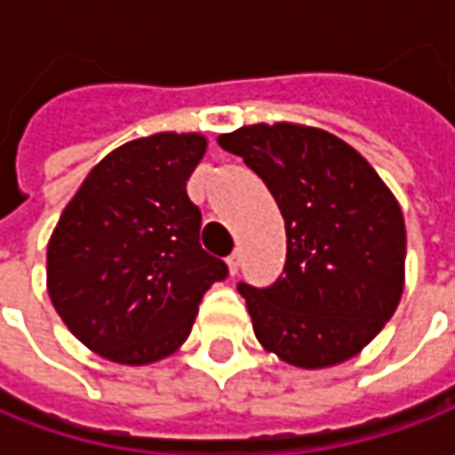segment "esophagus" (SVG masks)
<instances>
[{
  "label": "esophagus",
  "mask_w": 455,
  "mask_h": 455,
  "mask_svg": "<svg viewBox=\"0 0 455 455\" xmlns=\"http://www.w3.org/2000/svg\"><path fill=\"white\" fill-rule=\"evenodd\" d=\"M225 263H228V271H230V275H235L237 268H240V253L233 251V253L225 258Z\"/></svg>",
  "instance_id": "1"
}]
</instances>
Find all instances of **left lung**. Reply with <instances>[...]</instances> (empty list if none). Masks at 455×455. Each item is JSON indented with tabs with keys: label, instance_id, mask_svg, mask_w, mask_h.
Masks as SVG:
<instances>
[{
	"label": "left lung",
	"instance_id": "obj_1",
	"mask_svg": "<svg viewBox=\"0 0 455 455\" xmlns=\"http://www.w3.org/2000/svg\"><path fill=\"white\" fill-rule=\"evenodd\" d=\"M218 144L266 182L286 222V266L268 289L240 283L258 341L322 370L390 322L405 283L403 210L367 159L334 133L253 124Z\"/></svg>",
	"mask_w": 455,
	"mask_h": 455
}]
</instances>
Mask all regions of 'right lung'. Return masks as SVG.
I'll return each instance as SVG.
<instances>
[{
    "mask_svg": "<svg viewBox=\"0 0 455 455\" xmlns=\"http://www.w3.org/2000/svg\"><path fill=\"white\" fill-rule=\"evenodd\" d=\"M202 133H154L100 159L47 243V293L88 349L118 364L169 357L228 266L200 245L187 180Z\"/></svg>",
    "mask_w": 455,
    "mask_h": 455,
    "instance_id": "right-lung-1",
    "label": "right lung"
}]
</instances>
